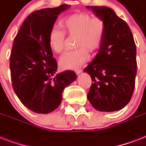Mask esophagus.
I'll return each mask as SVG.
<instances>
[{
    "label": "esophagus",
    "mask_w": 146,
    "mask_h": 146,
    "mask_svg": "<svg viewBox=\"0 0 146 146\" xmlns=\"http://www.w3.org/2000/svg\"><path fill=\"white\" fill-rule=\"evenodd\" d=\"M75 72L76 74H80V73H81L82 72V69H77V70H75Z\"/></svg>",
    "instance_id": "obj_1"
}]
</instances>
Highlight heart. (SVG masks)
<instances>
[{
	"instance_id": "1",
	"label": "heart",
	"mask_w": 146,
	"mask_h": 146,
	"mask_svg": "<svg viewBox=\"0 0 146 146\" xmlns=\"http://www.w3.org/2000/svg\"><path fill=\"white\" fill-rule=\"evenodd\" d=\"M60 25L64 31L57 28L50 30L48 44L56 53H61L65 48L66 33L76 35V50L67 51L60 58V66L64 69H76L89 58V49L95 51L104 41L106 25L102 18L93 17L87 13H74L60 20Z\"/></svg>"
}]
</instances>
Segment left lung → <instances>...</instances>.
Returning <instances> with one entry per match:
<instances>
[{"mask_svg": "<svg viewBox=\"0 0 146 146\" xmlns=\"http://www.w3.org/2000/svg\"><path fill=\"white\" fill-rule=\"evenodd\" d=\"M106 25L96 58L84 69L92 78L87 98L99 111H119L131 99L136 75V48L127 23L107 7L87 6Z\"/></svg>", "mask_w": 146, "mask_h": 146, "instance_id": "8db88e82", "label": "left lung"}]
</instances>
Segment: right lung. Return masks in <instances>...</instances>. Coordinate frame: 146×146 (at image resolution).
<instances>
[{"label": "right lung", "instance_id": "obj_1", "mask_svg": "<svg viewBox=\"0 0 146 146\" xmlns=\"http://www.w3.org/2000/svg\"><path fill=\"white\" fill-rule=\"evenodd\" d=\"M70 6L34 11L25 19L15 37L10 54L13 87L23 104L38 113H48L61 103L64 88L76 74L56 73L57 64L48 44V35L58 15Z\"/></svg>", "mask_w": 146, "mask_h": 146}]
</instances>
